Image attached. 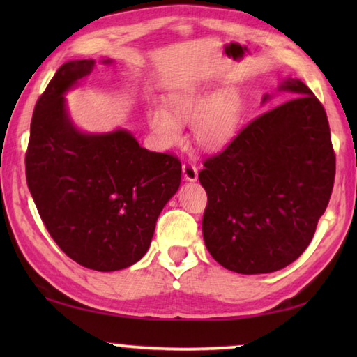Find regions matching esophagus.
<instances>
[{
  "label": "esophagus",
  "mask_w": 357,
  "mask_h": 357,
  "mask_svg": "<svg viewBox=\"0 0 357 357\" xmlns=\"http://www.w3.org/2000/svg\"><path fill=\"white\" fill-rule=\"evenodd\" d=\"M183 174L185 181L193 183V181H197L198 178V168L193 164H190V162H185V164H183Z\"/></svg>",
  "instance_id": "esophagus-1"
}]
</instances>
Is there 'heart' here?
<instances>
[{
  "instance_id": "heart-1",
  "label": "heart",
  "mask_w": 357,
  "mask_h": 357,
  "mask_svg": "<svg viewBox=\"0 0 357 357\" xmlns=\"http://www.w3.org/2000/svg\"><path fill=\"white\" fill-rule=\"evenodd\" d=\"M165 104L168 110L154 107L148 112L149 128L165 148L183 142L181 121L192 123L193 140L208 153L228 146L243 123V98L229 86L214 89L190 84L172 93Z\"/></svg>"
}]
</instances>
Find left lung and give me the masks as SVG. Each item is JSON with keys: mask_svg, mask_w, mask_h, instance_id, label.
Instances as JSON below:
<instances>
[{"mask_svg": "<svg viewBox=\"0 0 357 357\" xmlns=\"http://www.w3.org/2000/svg\"><path fill=\"white\" fill-rule=\"evenodd\" d=\"M293 99L259 114L198 174L208 193L203 239L217 263L238 274L283 269L309 247L328 208L335 154L323 105L298 78ZM273 96L264 94L263 104Z\"/></svg>", "mask_w": 357, "mask_h": 357, "instance_id": "1", "label": "left lung"}]
</instances>
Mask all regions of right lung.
<instances>
[{"label":"right lung","instance_id":"right-lung-1","mask_svg":"<svg viewBox=\"0 0 357 357\" xmlns=\"http://www.w3.org/2000/svg\"><path fill=\"white\" fill-rule=\"evenodd\" d=\"M94 66V59L64 63L39 98L26 183L59 249L84 268L112 273L148 252L157 217L179 189L181 162L142 148L126 129L89 134L77 128L64 96Z\"/></svg>","mask_w":357,"mask_h":357}]
</instances>
